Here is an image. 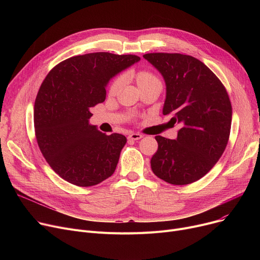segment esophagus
Masks as SVG:
<instances>
[{
    "label": "esophagus",
    "instance_id": "obj_1",
    "mask_svg": "<svg viewBox=\"0 0 260 260\" xmlns=\"http://www.w3.org/2000/svg\"><path fill=\"white\" fill-rule=\"evenodd\" d=\"M143 137V136L141 134H138V133H133L128 136V139L129 140H139Z\"/></svg>",
    "mask_w": 260,
    "mask_h": 260
}]
</instances>
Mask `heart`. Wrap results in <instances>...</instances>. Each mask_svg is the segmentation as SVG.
Instances as JSON below:
<instances>
[{"mask_svg":"<svg viewBox=\"0 0 260 260\" xmlns=\"http://www.w3.org/2000/svg\"><path fill=\"white\" fill-rule=\"evenodd\" d=\"M136 79H137V83H138L139 87H141L143 85H148V84H161L158 77L149 72L138 73L137 76H136ZM121 83H122V79L120 77L115 79L113 81V83L111 84V87H109V91H111L112 93L116 92L119 89V87L121 86Z\"/></svg>","mask_w":260,"mask_h":260,"instance_id":"1","label":"heart"}]
</instances>
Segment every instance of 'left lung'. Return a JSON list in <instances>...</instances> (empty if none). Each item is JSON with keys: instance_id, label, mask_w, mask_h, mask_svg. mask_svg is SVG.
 <instances>
[{"instance_id": "8db88e82", "label": "left lung", "mask_w": 260, "mask_h": 260, "mask_svg": "<svg viewBox=\"0 0 260 260\" xmlns=\"http://www.w3.org/2000/svg\"><path fill=\"white\" fill-rule=\"evenodd\" d=\"M166 82L163 115L179 124L175 140L156 136L158 149L151 167L158 178L185 185L210 172L226 147L232 122L229 94L210 68L181 53L155 52L143 56Z\"/></svg>"}]
</instances>
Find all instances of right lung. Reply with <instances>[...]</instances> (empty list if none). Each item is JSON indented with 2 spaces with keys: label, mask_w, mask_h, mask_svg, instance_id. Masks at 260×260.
I'll return each mask as SVG.
<instances>
[{
  "label": "right lung",
  "mask_w": 260,
  "mask_h": 260,
  "mask_svg": "<svg viewBox=\"0 0 260 260\" xmlns=\"http://www.w3.org/2000/svg\"><path fill=\"white\" fill-rule=\"evenodd\" d=\"M139 61L134 54L86 53L59 63L43 81L34 108L36 138L67 182L92 186L114 174L126 138L91 125L90 108L105 100L109 81Z\"/></svg>",
  "instance_id": "obj_1"
}]
</instances>
